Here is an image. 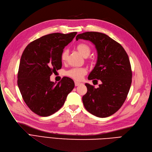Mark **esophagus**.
<instances>
[{
	"label": "esophagus",
	"instance_id": "34e87169",
	"mask_svg": "<svg viewBox=\"0 0 152 152\" xmlns=\"http://www.w3.org/2000/svg\"><path fill=\"white\" fill-rule=\"evenodd\" d=\"M81 83L80 82H77V81H75V85L76 86H79V85H81Z\"/></svg>",
	"mask_w": 152,
	"mask_h": 152
}]
</instances>
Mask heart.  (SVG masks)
I'll use <instances>...</instances> for the list:
<instances>
[{"label":"heart","mask_w":152,"mask_h":152,"mask_svg":"<svg viewBox=\"0 0 152 152\" xmlns=\"http://www.w3.org/2000/svg\"><path fill=\"white\" fill-rule=\"evenodd\" d=\"M76 49L79 52L81 55L83 57L88 56L90 53V48L86 43H80L77 45ZM67 57V52L66 50H64L61 56V59L62 62L66 61ZM86 73V69L84 67L80 68H73L66 72V75L73 79L76 80H80Z\"/></svg>","instance_id":"1"}]
</instances>
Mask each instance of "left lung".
Here are the masks:
<instances>
[{"mask_svg": "<svg viewBox=\"0 0 152 152\" xmlns=\"http://www.w3.org/2000/svg\"><path fill=\"white\" fill-rule=\"evenodd\" d=\"M78 39L89 40L95 45L97 61L88 78L101 81L97 88L86 83L83 105L93 115L109 117L123 105L130 89L132 71L128 56L121 44L104 33L88 31L77 35L76 40Z\"/></svg>", "mask_w": 152, "mask_h": 152, "instance_id": "8db88e82", "label": "left lung"}]
</instances>
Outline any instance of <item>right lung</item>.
Segmentation results:
<instances>
[{"instance_id": "right-lung-1", "label": "right lung", "mask_w": 152, "mask_h": 152, "mask_svg": "<svg viewBox=\"0 0 152 152\" xmlns=\"http://www.w3.org/2000/svg\"><path fill=\"white\" fill-rule=\"evenodd\" d=\"M76 34H48L29 43L23 52L18 85L24 102L38 115L49 116L58 111L74 88L71 78L64 77L56 84L50 81V76L62 67L63 49Z\"/></svg>"}]
</instances>
